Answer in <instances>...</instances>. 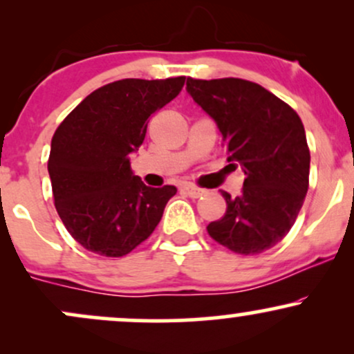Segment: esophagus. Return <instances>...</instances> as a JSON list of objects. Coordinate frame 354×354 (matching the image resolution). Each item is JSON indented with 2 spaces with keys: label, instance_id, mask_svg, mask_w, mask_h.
<instances>
[{
  "label": "esophagus",
  "instance_id": "esophagus-1",
  "mask_svg": "<svg viewBox=\"0 0 354 354\" xmlns=\"http://www.w3.org/2000/svg\"><path fill=\"white\" fill-rule=\"evenodd\" d=\"M183 191H185V193L191 198H200L206 193L205 189L198 188V186H194V185H185V186H183Z\"/></svg>",
  "mask_w": 354,
  "mask_h": 354
}]
</instances>
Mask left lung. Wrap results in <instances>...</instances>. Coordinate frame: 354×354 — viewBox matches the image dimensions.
Returning <instances> with one entry per match:
<instances>
[{
    "label": "left lung",
    "mask_w": 354,
    "mask_h": 354,
    "mask_svg": "<svg viewBox=\"0 0 354 354\" xmlns=\"http://www.w3.org/2000/svg\"><path fill=\"white\" fill-rule=\"evenodd\" d=\"M188 93L216 121L228 161L245 171L241 194L208 225L214 241L238 254H259L290 233L310 186V148L301 118L259 84L239 78L186 81Z\"/></svg>",
    "instance_id": "obj_1"
}]
</instances>
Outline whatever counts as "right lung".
<instances>
[{"instance_id": "add662e5", "label": "right lung", "mask_w": 354, "mask_h": 354, "mask_svg": "<svg viewBox=\"0 0 354 354\" xmlns=\"http://www.w3.org/2000/svg\"><path fill=\"white\" fill-rule=\"evenodd\" d=\"M185 76L126 78L88 95L61 121L48 171L64 228L84 250L108 258L131 253L149 238L176 188H149L129 154L140 148L153 113L176 98Z\"/></svg>"}]
</instances>
